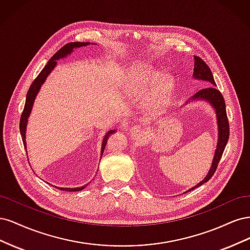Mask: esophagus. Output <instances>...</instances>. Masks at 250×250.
<instances>
[{
	"label": "esophagus",
	"instance_id": "obj_1",
	"mask_svg": "<svg viewBox=\"0 0 250 250\" xmlns=\"http://www.w3.org/2000/svg\"><path fill=\"white\" fill-rule=\"evenodd\" d=\"M143 133H144V129L141 126H134L130 129L131 137L134 139H140V137H142Z\"/></svg>",
	"mask_w": 250,
	"mask_h": 250
}]
</instances>
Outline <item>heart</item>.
Masks as SVG:
<instances>
[{
  "mask_svg": "<svg viewBox=\"0 0 250 250\" xmlns=\"http://www.w3.org/2000/svg\"><path fill=\"white\" fill-rule=\"evenodd\" d=\"M130 72L133 84L141 85L144 89L156 87L153 104L155 107H158L170 99L173 94L174 84L169 77H164V72L145 63L135 64Z\"/></svg>",
  "mask_w": 250,
  "mask_h": 250,
  "instance_id": "heart-1",
  "label": "heart"
}]
</instances>
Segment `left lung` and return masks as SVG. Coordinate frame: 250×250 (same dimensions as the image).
Segmentation results:
<instances>
[{"label": "left lung", "instance_id": "1", "mask_svg": "<svg viewBox=\"0 0 250 250\" xmlns=\"http://www.w3.org/2000/svg\"><path fill=\"white\" fill-rule=\"evenodd\" d=\"M193 78L196 80H202L208 82V86L206 88H202L199 92L196 93L194 96H192L188 99L185 105L188 104L193 101H206L208 103L211 107L214 108L216 113V120H217V127H218V141L217 146L215 150V154L213 162H211L210 168L207 174V176L204 177L199 184L196 185L195 187L188 188L185 193L190 192L194 188L202 186L203 184L208 183V181L214 175V173L217 169V166L219 164V161L223 154V151L225 149L226 144H228L229 138V125L228 116H226V107L225 102L223 99V96L221 93L215 87L217 86L213 74L210 72V69L208 66V64L203 62V60L198 57L194 56V72H193ZM184 107V106H181Z\"/></svg>", "mask_w": 250, "mask_h": 250}]
</instances>
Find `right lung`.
<instances>
[{
  "instance_id": "add662e5",
  "label": "right lung",
  "mask_w": 250,
  "mask_h": 250,
  "mask_svg": "<svg viewBox=\"0 0 250 250\" xmlns=\"http://www.w3.org/2000/svg\"><path fill=\"white\" fill-rule=\"evenodd\" d=\"M89 44H96V43H92V42H70L65 44V46H63L62 49H60L56 54H54V56H53L48 63L46 64V66L43 67V69L42 70V72L40 73L39 76L36 77V79L33 81V83L31 84V86L29 87V90L27 93V97H26V103H25V107H24V110H22V113H21V121H20V131H21V140H22V143H24V147L25 149L27 150V145H26V131H27V124H28V120H29V117L30 115H31V111H32V108H33V104H34V101L36 99V96L37 94L40 93V90L42 86V84L44 82H46L47 78L49 75L52 73V71L55 69V66L57 65V62L60 59H63V58H66L69 55H71L72 53L74 52L75 49H79V48H82V47H86V46H89ZM116 130L112 129V130H109L107 131L106 133H105L104 138L102 140V145H101V154H100V158L102 157L103 155V152H104V149H105V146H106V143H107V140H108V137L110 134L115 133ZM28 154V153H27ZM48 185H50L49 183H47ZM53 186V185H51ZM87 186V184L85 186H82V187H78V188H60V187H56V186H53L55 187L56 188H59V190L62 191H66V192H77V191H82L83 188H84L85 187Z\"/></svg>"
}]
</instances>
